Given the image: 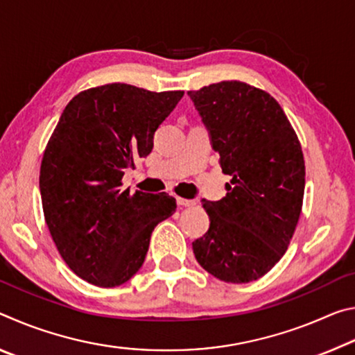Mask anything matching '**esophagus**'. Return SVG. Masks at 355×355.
<instances>
[{"instance_id": "obj_1", "label": "esophagus", "mask_w": 355, "mask_h": 355, "mask_svg": "<svg viewBox=\"0 0 355 355\" xmlns=\"http://www.w3.org/2000/svg\"><path fill=\"white\" fill-rule=\"evenodd\" d=\"M178 205H182V207H192V205H196V200H191V199H183V197H178Z\"/></svg>"}]
</instances>
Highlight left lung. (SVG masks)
<instances>
[{"label":"left lung","mask_w":355,"mask_h":355,"mask_svg":"<svg viewBox=\"0 0 355 355\" xmlns=\"http://www.w3.org/2000/svg\"><path fill=\"white\" fill-rule=\"evenodd\" d=\"M188 95L232 177L224 199L202 200L209 228L192 250L216 279L248 284L271 271L291 241L305 188L302 148L284 110L261 89L220 81Z\"/></svg>","instance_id":"8db88e82"}]
</instances>
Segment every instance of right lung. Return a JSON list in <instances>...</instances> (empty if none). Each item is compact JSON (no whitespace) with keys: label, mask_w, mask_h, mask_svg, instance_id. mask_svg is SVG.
Here are the masks:
<instances>
[{"label":"right lung","mask_w":355,"mask_h":355,"mask_svg":"<svg viewBox=\"0 0 355 355\" xmlns=\"http://www.w3.org/2000/svg\"><path fill=\"white\" fill-rule=\"evenodd\" d=\"M183 91L150 92L112 83L80 92L65 106L40 166L45 222L78 277L112 288L146 260L153 228L175 213L166 192L122 189L125 169L153 148V135Z\"/></svg>","instance_id":"add662e5"}]
</instances>
